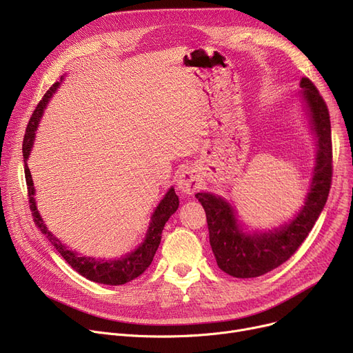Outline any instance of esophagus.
I'll return each instance as SVG.
<instances>
[{"mask_svg": "<svg viewBox=\"0 0 353 353\" xmlns=\"http://www.w3.org/2000/svg\"><path fill=\"white\" fill-rule=\"evenodd\" d=\"M177 190L181 193V194H192L194 193L197 189H200V179L199 176L190 170V169H186L180 172V174L177 176Z\"/></svg>", "mask_w": 353, "mask_h": 353, "instance_id": "1", "label": "esophagus"}]
</instances>
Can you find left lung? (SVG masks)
Segmentation results:
<instances>
[{
	"label": "left lung",
	"mask_w": 353,
	"mask_h": 353,
	"mask_svg": "<svg viewBox=\"0 0 353 353\" xmlns=\"http://www.w3.org/2000/svg\"><path fill=\"white\" fill-rule=\"evenodd\" d=\"M298 96L314 137L316 156L303 205L288 223L268 230H248L229 200L209 192L196 194L206 212L217 266L233 277H257L285 263L302 245L326 205L332 181L329 111L309 79L301 80Z\"/></svg>",
	"instance_id": "left-lung-1"
}]
</instances>
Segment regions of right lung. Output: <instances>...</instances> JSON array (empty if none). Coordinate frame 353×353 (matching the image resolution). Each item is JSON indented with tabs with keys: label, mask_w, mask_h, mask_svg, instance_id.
Here are the masks:
<instances>
[{
	"label": "right lung",
	"mask_w": 353,
	"mask_h": 353,
	"mask_svg": "<svg viewBox=\"0 0 353 353\" xmlns=\"http://www.w3.org/2000/svg\"><path fill=\"white\" fill-rule=\"evenodd\" d=\"M64 77H65V74L64 76H61L60 81L52 84V87L46 92L43 100L34 110V113L28 121L24 141H23L24 172H26V181L28 186V197H30L28 201H30V209L32 213L34 223L47 237V240L54 246V249L61 254L64 261L74 270L79 272L81 276H84L85 279L91 281V282H96V283H101V285H110V286L124 285L130 281L136 279V277H139L153 262V257L160 245L161 232L164 229L165 221L169 220L170 216L179 209V197L174 193L173 186L167 190V193L163 196L157 208L152 213L150 223H148L143 242L134 250L128 252L120 257L96 259L92 256L79 254L76 250H70L64 243H61V240L57 236H54L50 232V229L44 223V220H43L39 209H37L35 189H34V183H32V177H31V172L28 169L27 160H28L32 147H34L37 128H39V125H40L41 117L44 114V110L47 108L52 96L57 92V90L63 84Z\"/></svg>",
	"instance_id": "right-lung-1"
}]
</instances>
